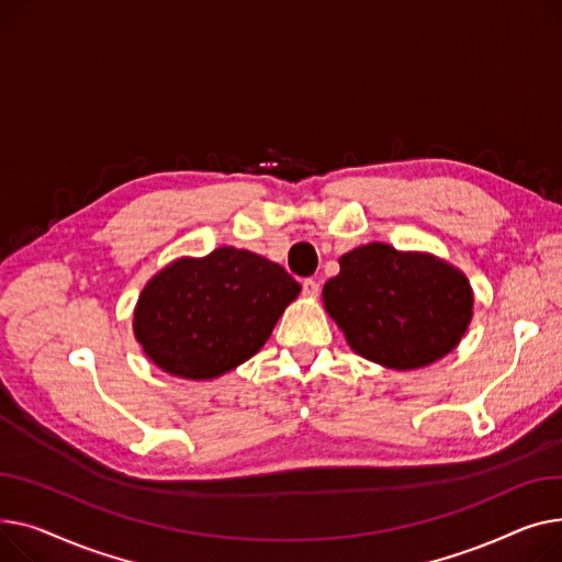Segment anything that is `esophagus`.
Listing matches in <instances>:
<instances>
[{
  "instance_id": "1",
  "label": "esophagus",
  "mask_w": 562,
  "mask_h": 562,
  "mask_svg": "<svg viewBox=\"0 0 562 562\" xmlns=\"http://www.w3.org/2000/svg\"><path fill=\"white\" fill-rule=\"evenodd\" d=\"M302 292H304V296H308V300H315V296L319 294V283L315 279H304Z\"/></svg>"
}]
</instances>
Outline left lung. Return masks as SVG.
Returning a JSON list of instances; mask_svg holds the SVG:
<instances>
[{
    "label": "left lung",
    "instance_id": "8db88e82",
    "mask_svg": "<svg viewBox=\"0 0 562 562\" xmlns=\"http://www.w3.org/2000/svg\"><path fill=\"white\" fill-rule=\"evenodd\" d=\"M338 262L340 274L324 283L322 302L358 356L411 372L434 366L463 340L474 290L445 258L370 243Z\"/></svg>",
    "mask_w": 562,
    "mask_h": 562
}]
</instances>
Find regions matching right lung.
<instances>
[{
  "label": "right lung",
  "mask_w": 562,
  "mask_h": 562,
  "mask_svg": "<svg viewBox=\"0 0 562 562\" xmlns=\"http://www.w3.org/2000/svg\"><path fill=\"white\" fill-rule=\"evenodd\" d=\"M300 292L279 262L247 249L181 256L145 283L134 336L162 372L211 381L258 353Z\"/></svg>",
  "instance_id": "right-lung-1"
}]
</instances>
